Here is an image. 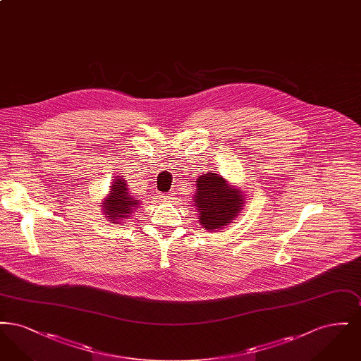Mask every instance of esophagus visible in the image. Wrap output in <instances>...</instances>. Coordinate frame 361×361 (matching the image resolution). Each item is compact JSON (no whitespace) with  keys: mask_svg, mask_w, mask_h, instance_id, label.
Returning a JSON list of instances; mask_svg holds the SVG:
<instances>
[{"mask_svg":"<svg viewBox=\"0 0 361 361\" xmlns=\"http://www.w3.org/2000/svg\"><path fill=\"white\" fill-rule=\"evenodd\" d=\"M173 199H174V195L173 193H165L161 196V202L162 203H171Z\"/></svg>","mask_w":361,"mask_h":361,"instance_id":"34e87169","label":"esophagus"}]
</instances>
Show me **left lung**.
I'll return each instance as SVG.
<instances>
[{
  "label": "left lung",
  "instance_id": "1",
  "mask_svg": "<svg viewBox=\"0 0 361 361\" xmlns=\"http://www.w3.org/2000/svg\"><path fill=\"white\" fill-rule=\"evenodd\" d=\"M242 189L227 184L224 177L207 173L196 181V195L193 204L203 228L216 231L231 224L243 206Z\"/></svg>",
  "mask_w": 361,
  "mask_h": 361
}]
</instances>
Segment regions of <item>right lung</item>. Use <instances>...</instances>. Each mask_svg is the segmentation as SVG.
<instances>
[{"label":"right lung","mask_w":361,"mask_h":361,"mask_svg":"<svg viewBox=\"0 0 361 361\" xmlns=\"http://www.w3.org/2000/svg\"><path fill=\"white\" fill-rule=\"evenodd\" d=\"M139 207L127 189V183L121 176L111 185L108 197L104 200L103 211L111 224H119L121 219H128L131 212Z\"/></svg>","instance_id":"right-lung-1"}]
</instances>
